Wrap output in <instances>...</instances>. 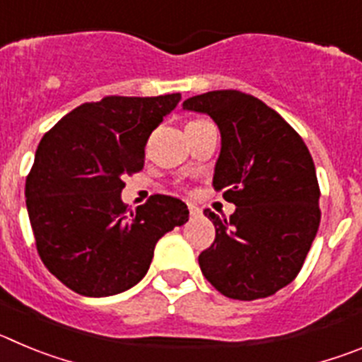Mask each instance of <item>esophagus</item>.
Here are the masks:
<instances>
[{"instance_id":"1","label":"esophagus","mask_w":362,"mask_h":362,"mask_svg":"<svg viewBox=\"0 0 362 362\" xmlns=\"http://www.w3.org/2000/svg\"><path fill=\"white\" fill-rule=\"evenodd\" d=\"M188 210H190V216L192 217H197L201 214L199 206H196V204H188Z\"/></svg>"}]
</instances>
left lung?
<instances>
[{
    "label": "left lung",
    "mask_w": 362,
    "mask_h": 362,
    "mask_svg": "<svg viewBox=\"0 0 362 362\" xmlns=\"http://www.w3.org/2000/svg\"><path fill=\"white\" fill-rule=\"evenodd\" d=\"M183 110L217 124L212 185L235 204L230 219L204 210L216 241L199 254L201 272L230 299L272 296L296 279L317 233L321 192L312 156L276 110L245 92L194 95Z\"/></svg>",
    "instance_id": "1"
}]
</instances>
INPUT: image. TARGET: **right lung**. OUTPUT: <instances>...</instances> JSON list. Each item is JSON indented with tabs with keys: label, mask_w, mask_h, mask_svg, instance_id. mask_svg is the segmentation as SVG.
Wrapping results in <instances>:
<instances>
[{
	"label": "right lung",
	"mask_w": 362,
	"mask_h": 362,
	"mask_svg": "<svg viewBox=\"0 0 362 362\" xmlns=\"http://www.w3.org/2000/svg\"><path fill=\"white\" fill-rule=\"evenodd\" d=\"M179 101L181 94L83 103L40 141L25 185L28 219L45 267L76 293L136 286L156 243L188 221L177 197L152 196L134 212L121 201L123 179L141 170L150 134Z\"/></svg>",
	"instance_id": "obj_1"
}]
</instances>
